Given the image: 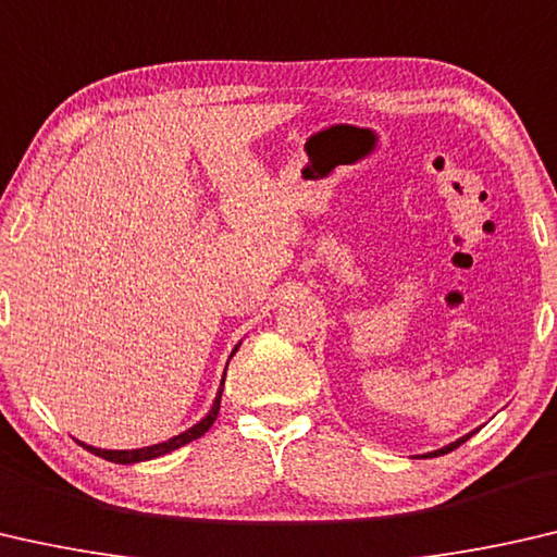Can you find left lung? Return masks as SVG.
I'll return each mask as SVG.
<instances>
[{
    "mask_svg": "<svg viewBox=\"0 0 557 557\" xmlns=\"http://www.w3.org/2000/svg\"><path fill=\"white\" fill-rule=\"evenodd\" d=\"M473 434V432H471ZM471 434H467V436H461V440H457V442H454V444H449V446H444V449H440V451H432V454H424V457H442V454H446V451H454V449H457V446H461L463 442H467L469 440V436Z\"/></svg>",
    "mask_w": 557,
    "mask_h": 557,
    "instance_id": "8db88e82",
    "label": "left lung"
}]
</instances>
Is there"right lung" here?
Returning <instances> with one entry per match:
<instances>
[{
	"label": "right lung",
	"mask_w": 557,
	"mask_h": 557,
	"mask_svg": "<svg viewBox=\"0 0 557 557\" xmlns=\"http://www.w3.org/2000/svg\"><path fill=\"white\" fill-rule=\"evenodd\" d=\"M232 355H234V352H232ZM222 387H224V380H222ZM222 387H219V392H216V399H214V405H212V412H209V414L202 419V422L195 424L193 430H187V432H182V434H177V436H172V440H168V442L145 446V449H131V451L96 449V446H88V444H81V446H84L86 451L96 454V457L106 459V461H113V463H135V461L158 459V457H162V454H170V451L180 449V446H185V444H189V442L199 440V436H202V434L209 430V426L214 424V419H216V414H219V403H222Z\"/></svg>",
	"instance_id": "add662e5"
}]
</instances>
